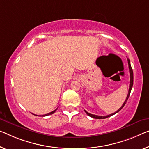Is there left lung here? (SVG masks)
<instances>
[{"label": "left lung", "instance_id": "left-lung-1", "mask_svg": "<svg viewBox=\"0 0 149 149\" xmlns=\"http://www.w3.org/2000/svg\"><path fill=\"white\" fill-rule=\"evenodd\" d=\"M127 61H128V64H129V72H130V85H129V93H128V95L127 97V98H126L125 101L124 102V103L122 105V107H120V108L117 111L115 112V113H114L113 114H109V115L107 116H98V115H95V114H90L88 113V112H86V111L85 113H86V114H88L89 116H91V117L94 118H97V119H104V118H108L109 116H111L112 115H114V114L117 113L118 112H119L121 109L123 108V107L125 106L126 102H127L128 98L129 97V95H130V91H131V89L132 87V85H133V72H132V67H131V65H130V60L129 58H127Z\"/></svg>", "mask_w": 149, "mask_h": 149}]
</instances>
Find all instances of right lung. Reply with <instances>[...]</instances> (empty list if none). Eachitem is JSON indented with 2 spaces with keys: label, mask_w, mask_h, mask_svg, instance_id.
I'll return each instance as SVG.
<instances>
[{
  "label": "right lung",
  "mask_w": 149,
  "mask_h": 149,
  "mask_svg": "<svg viewBox=\"0 0 149 149\" xmlns=\"http://www.w3.org/2000/svg\"><path fill=\"white\" fill-rule=\"evenodd\" d=\"M56 109H55V110H54V111H52V112H51V113H48V114H44V115H41L40 116H48V115H51V114H53V113H55V111H56ZM36 116H38V115H36Z\"/></svg>",
  "instance_id": "obj_1"
}]
</instances>
